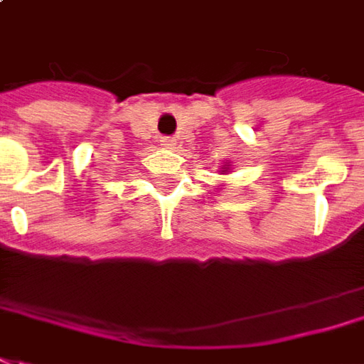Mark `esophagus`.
<instances>
[{
	"label": "esophagus",
	"mask_w": 364,
	"mask_h": 364,
	"mask_svg": "<svg viewBox=\"0 0 364 364\" xmlns=\"http://www.w3.org/2000/svg\"><path fill=\"white\" fill-rule=\"evenodd\" d=\"M160 146L166 148V150H170V148H174V146H176V140H174V138H170V136H164V138H160Z\"/></svg>",
	"instance_id": "34e87169"
}]
</instances>
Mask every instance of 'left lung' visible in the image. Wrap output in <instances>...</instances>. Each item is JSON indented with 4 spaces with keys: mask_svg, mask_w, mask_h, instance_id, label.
Listing matches in <instances>:
<instances>
[{
    "mask_svg": "<svg viewBox=\"0 0 364 364\" xmlns=\"http://www.w3.org/2000/svg\"><path fill=\"white\" fill-rule=\"evenodd\" d=\"M222 172H228V168H224V170H222Z\"/></svg>",
    "mask_w": 364,
    "mask_h": 364,
    "instance_id": "left-lung-1",
    "label": "left lung"
}]
</instances>
